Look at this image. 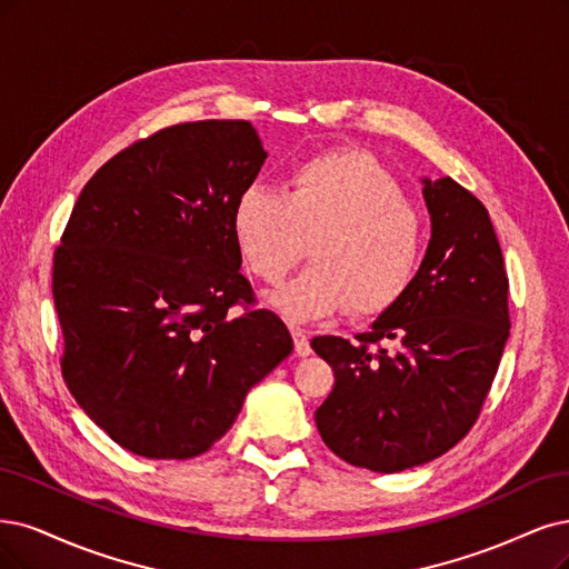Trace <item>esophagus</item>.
I'll use <instances>...</instances> for the list:
<instances>
[{
  "label": "esophagus",
  "mask_w": 569,
  "mask_h": 569,
  "mask_svg": "<svg viewBox=\"0 0 569 569\" xmlns=\"http://www.w3.org/2000/svg\"><path fill=\"white\" fill-rule=\"evenodd\" d=\"M291 337H293V350H297L299 358H308L312 348H310V341L306 337V331L301 327H291Z\"/></svg>",
  "instance_id": "1"
}]
</instances>
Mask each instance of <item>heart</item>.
Listing matches in <instances>:
<instances>
[{"instance_id": "obj_1", "label": "heart", "mask_w": 569, "mask_h": 569, "mask_svg": "<svg viewBox=\"0 0 569 569\" xmlns=\"http://www.w3.org/2000/svg\"><path fill=\"white\" fill-rule=\"evenodd\" d=\"M232 238L251 276L278 284L310 244L316 259L272 293L287 320H322L348 308L379 318L396 308L419 270L423 221L375 154L320 152L293 167L287 192L249 186L232 207Z\"/></svg>"}]
</instances>
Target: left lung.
I'll use <instances>...</instances> for the list:
<instances>
[{
	"mask_svg": "<svg viewBox=\"0 0 569 569\" xmlns=\"http://www.w3.org/2000/svg\"><path fill=\"white\" fill-rule=\"evenodd\" d=\"M430 234L402 301L356 341H310L335 369L316 411L343 461L398 473L442 457L478 421L511 331L508 276L485 204L449 176L423 181Z\"/></svg>",
	"mask_w": 569,
	"mask_h": 569,
	"instance_id": "1",
	"label": "left lung"
}]
</instances>
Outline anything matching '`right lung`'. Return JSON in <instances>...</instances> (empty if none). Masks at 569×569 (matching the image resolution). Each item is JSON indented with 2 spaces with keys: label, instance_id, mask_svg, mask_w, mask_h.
Here are the masks:
<instances>
[{
  "label": "right lung",
  "instance_id": "add662e5",
  "mask_svg": "<svg viewBox=\"0 0 569 569\" xmlns=\"http://www.w3.org/2000/svg\"><path fill=\"white\" fill-rule=\"evenodd\" d=\"M263 160L247 120L173 124L117 152L72 207L51 276L61 375L133 455L207 452L293 348L232 238Z\"/></svg>",
  "mask_w": 569,
  "mask_h": 569
}]
</instances>
